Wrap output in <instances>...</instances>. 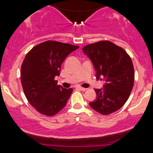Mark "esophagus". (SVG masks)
<instances>
[{"label":"esophagus","mask_w":153,"mask_h":153,"mask_svg":"<svg viewBox=\"0 0 153 153\" xmlns=\"http://www.w3.org/2000/svg\"><path fill=\"white\" fill-rule=\"evenodd\" d=\"M77 89L82 90V91H85V90H87V88H84V87H77Z\"/></svg>","instance_id":"obj_1"}]
</instances>
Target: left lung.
<instances>
[{
    "instance_id": "obj_1",
    "label": "left lung",
    "mask_w": 153,
    "mask_h": 153,
    "mask_svg": "<svg viewBox=\"0 0 153 153\" xmlns=\"http://www.w3.org/2000/svg\"><path fill=\"white\" fill-rule=\"evenodd\" d=\"M93 63L102 89H95L96 99L90 102L93 110L103 115L118 111L128 100L134 81L132 61L126 51L110 41H99L82 48Z\"/></svg>"
}]
</instances>
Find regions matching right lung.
I'll use <instances>...</instances> for the list:
<instances>
[{
    "label": "right lung",
    "instance_id": "add662e5",
    "mask_svg": "<svg viewBox=\"0 0 153 153\" xmlns=\"http://www.w3.org/2000/svg\"><path fill=\"white\" fill-rule=\"evenodd\" d=\"M76 45L48 40L34 46L21 68V82L29 103L38 112L54 116L66 105L72 89L57 85L61 64Z\"/></svg>",
    "mask_w": 153,
    "mask_h": 153
}]
</instances>
